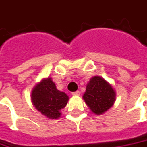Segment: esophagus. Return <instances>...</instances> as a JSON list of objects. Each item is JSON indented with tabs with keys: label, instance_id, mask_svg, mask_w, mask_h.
<instances>
[{
	"label": "esophagus",
	"instance_id": "1",
	"mask_svg": "<svg viewBox=\"0 0 147 147\" xmlns=\"http://www.w3.org/2000/svg\"><path fill=\"white\" fill-rule=\"evenodd\" d=\"M71 94L73 95V96H79L80 95V91H76V92H72Z\"/></svg>",
	"mask_w": 147,
	"mask_h": 147
}]
</instances>
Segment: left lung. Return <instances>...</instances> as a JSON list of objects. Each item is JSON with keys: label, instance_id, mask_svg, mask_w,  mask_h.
Here are the masks:
<instances>
[{"label": "left lung", "instance_id": "8db88e82", "mask_svg": "<svg viewBox=\"0 0 147 147\" xmlns=\"http://www.w3.org/2000/svg\"><path fill=\"white\" fill-rule=\"evenodd\" d=\"M83 99L92 112L101 115L113 106L115 92L102 77L96 76L90 79L87 84Z\"/></svg>", "mask_w": 147, "mask_h": 147}]
</instances>
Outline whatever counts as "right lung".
Masks as SVG:
<instances>
[{
  "mask_svg": "<svg viewBox=\"0 0 147 147\" xmlns=\"http://www.w3.org/2000/svg\"><path fill=\"white\" fill-rule=\"evenodd\" d=\"M32 102L34 107L49 119H58L60 110L68 102V96L57 89L50 77L42 80L32 89Z\"/></svg>",
  "mask_w": 147,
  "mask_h": 147,
  "instance_id": "obj_1",
  "label": "right lung"
}]
</instances>
